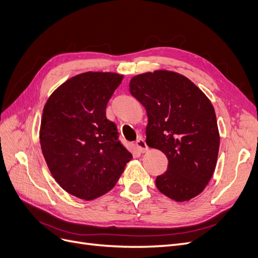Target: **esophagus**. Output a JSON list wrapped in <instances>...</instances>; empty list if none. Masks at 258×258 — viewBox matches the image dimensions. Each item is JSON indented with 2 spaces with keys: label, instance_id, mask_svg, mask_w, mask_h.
<instances>
[{
  "label": "esophagus",
  "instance_id": "esophagus-1",
  "mask_svg": "<svg viewBox=\"0 0 258 258\" xmlns=\"http://www.w3.org/2000/svg\"><path fill=\"white\" fill-rule=\"evenodd\" d=\"M136 146H137V149L141 152V153H145V152H147L149 150V147L148 145L146 144L145 139L142 137H139L136 141Z\"/></svg>",
  "mask_w": 258,
  "mask_h": 258
}]
</instances>
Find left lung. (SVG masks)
<instances>
[{
  "label": "left lung",
  "instance_id": "obj_1",
  "mask_svg": "<svg viewBox=\"0 0 258 258\" xmlns=\"http://www.w3.org/2000/svg\"><path fill=\"white\" fill-rule=\"evenodd\" d=\"M130 92L147 110V145L169 160L157 189L176 202L199 196L214 174L220 146L211 101L186 76L167 70L134 76Z\"/></svg>",
  "mask_w": 258,
  "mask_h": 258
}]
</instances>
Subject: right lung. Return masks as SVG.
Returning a JSON list of instances; mask_svg holds the SVG:
<instances>
[{
	"instance_id": "1",
	"label": "right lung",
	"mask_w": 258,
	"mask_h": 258,
	"mask_svg": "<svg viewBox=\"0 0 258 258\" xmlns=\"http://www.w3.org/2000/svg\"><path fill=\"white\" fill-rule=\"evenodd\" d=\"M123 75L86 72L66 81L47 99L39 132L43 157L67 192L86 201L117 184L133 158L118 140L106 106Z\"/></svg>"
}]
</instances>
